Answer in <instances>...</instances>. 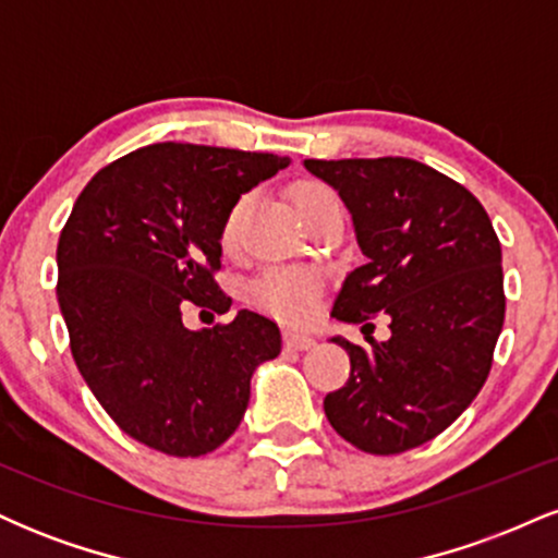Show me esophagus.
Returning <instances> with one entry per match:
<instances>
[{
  "label": "esophagus",
  "mask_w": 558,
  "mask_h": 558,
  "mask_svg": "<svg viewBox=\"0 0 558 558\" xmlns=\"http://www.w3.org/2000/svg\"><path fill=\"white\" fill-rule=\"evenodd\" d=\"M283 343H286V349H291V351H306L315 345V338L306 336V332H299V330H286Z\"/></svg>",
  "instance_id": "1"
}]
</instances>
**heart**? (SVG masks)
I'll use <instances>...</instances> for the list:
<instances>
[{
    "instance_id": "heart-1",
    "label": "heart",
    "mask_w": 558,
    "mask_h": 558,
    "mask_svg": "<svg viewBox=\"0 0 558 558\" xmlns=\"http://www.w3.org/2000/svg\"><path fill=\"white\" fill-rule=\"evenodd\" d=\"M330 202H338V196L323 183H299L296 189H293V204H296V213L301 215V220L323 207V204ZM246 207L248 196H243L228 213L226 226H222V243H226V246L235 241V233H239L241 217L246 213ZM317 291V275L304 270H270L254 280L252 288H248V296H252V301L259 310L270 312L275 317L306 319L315 312Z\"/></svg>"
}]
</instances>
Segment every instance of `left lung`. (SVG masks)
Returning <instances> with one entry per match:
<instances>
[{"label": "left lung", "instance_id": "obj_1", "mask_svg": "<svg viewBox=\"0 0 558 558\" xmlns=\"http://www.w3.org/2000/svg\"><path fill=\"white\" fill-rule=\"evenodd\" d=\"M304 168L338 191L364 254L332 317L362 332L375 314L391 319L388 342L330 338L351 375L325 396V414L367 453L417 448L470 407L490 373L506 312L501 243L464 185L414 159H304Z\"/></svg>", "mask_w": 558, "mask_h": 558}]
</instances>
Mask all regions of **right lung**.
I'll list each match as a JSON object with an SVG mask.
<instances>
[{
  "label": "right lung",
  "mask_w": 558,
  "mask_h": 558,
  "mask_svg": "<svg viewBox=\"0 0 558 558\" xmlns=\"http://www.w3.org/2000/svg\"><path fill=\"white\" fill-rule=\"evenodd\" d=\"M288 165L168 141L107 165L75 198L57 243V301L83 380L138 444L215 451L241 425L259 364L280 354L278 325L257 312L189 330L183 310H230L213 278L226 217Z\"/></svg>",
  "instance_id": "add662e5"
}]
</instances>
